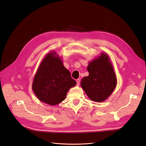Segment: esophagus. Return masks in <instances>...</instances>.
I'll return each instance as SVG.
<instances>
[{"label":"esophagus","instance_id":"esophagus-1","mask_svg":"<svg viewBox=\"0 0 146 146\" xmlns=\"http://www.w3.org/2000/svg\"><path fill=\"white\" fill-rule=\"evenodd\" d=\"M76 82H77V85H78L79 84H80V79H77V80H76Z\"/></svg>","mask_w":146,"mask_h":146}]
</instances>
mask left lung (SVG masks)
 <instances>
[{
	"mask_svg": "<svg viewBox=\"0 0 146 146\" xmlns=\"http://www.w3.org/2000/svg\"><path fill=\"white\" fill-rule=\"evenodd\" d=\"M89 76L83 77L81 86L91 100L102 102L113 93L117 85V78L110 57L106 53L91 61L87 67Z\"/></svg>",
	"mask_w": 146,
	"mask_h": 146,
	"instance_id": "8db88e82",
	"label": "left lung"
}]
</instances>
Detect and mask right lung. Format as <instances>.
<instances>
[{
    "label": "right lung",
    "instance_id": "right-lung-1",
    "mask_svg": "<svg viewBox=\"0 0 146 146\" xmlns=\"http://www.w3.org/2000/svg\"><path fill=\"white\" fill-rule=\"evenodd\" d=\"M76 85L60 56L53 51L47 54L39 64L32 90L39 100L52 106L63 101L70 88Z\"/></svg>",
    "mask_w": 146,
    "mask_h": 146
}]
</instances>
